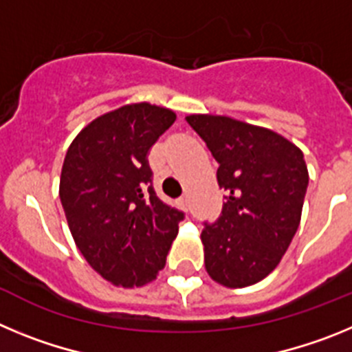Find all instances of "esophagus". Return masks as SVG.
<instances>
[{
    "mask_svg": "<svg viewBox=\"0 0 352 352\" xmlns=\"http://www.w3.org/2000/svg\"><path fill=\"white\" fill-rule=\"evenodd\" d=\"M178 204L182 210H186V208H188V199H186V195H183V197L178 199Z\"/></svg>",
    "mask_w": 352,
    "mask_h": 352,
    "instance_id": "34e87169",
    "label": "esophagus"
}]
</instances>
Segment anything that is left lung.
<instances>
[{
  "mask_svg": "<svg viewBox=\"0 0 352 352\" xmlns=\"http://www.w3.org/2000/svg\"><path fill=\"white\" fill-rule=\"evenodd\" d=\"M186 123L219 162L227 190L222 213L204 223L208 275L226 287H247L278 266L296 234L309 170L303 153L280 133L229 116L190 114Z\"/></svg>",
  "mask_w": 352,
  "mask_h": 352,
  "instance_id": "obj_1",
  "label": "left lung"
}]
</instances>
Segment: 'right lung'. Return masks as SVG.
<instances>
[{"label": "right lung", "mask_w": 352, "mask_h": 352, "mask_svg": "<svg viewBox=\"0 0 352 352\" xmlns=\"http://www.w3.org/2000/svg\"><path fill=\"white\" fill-rule=\"evenodd\" d=\"M176 114L148 102L123 105L84 126L63 162L60 199L77 248L118 287L155 280L185 214L151 185L149 148Z\"/></svg>", "instance_id": "add662e5"}]
</instances>
